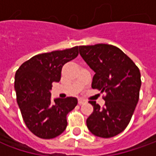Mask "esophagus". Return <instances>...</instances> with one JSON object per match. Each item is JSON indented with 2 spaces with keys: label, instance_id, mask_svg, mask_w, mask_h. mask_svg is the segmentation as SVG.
<instances>
[{
  "label": "esophagus",
  "instance_id": "34e87169",
  "mask_svg": "<svg viewBox=\"0 0 156 156\" xmlns=\"http://www.w3.org/2000/svg\"><path fill=\"white\" fill-rule=\"evenodd\" d=\"M85 102V101L83 99H79L78 100V103H79V105H81V104H83Z\"/></svg>",
  "mask_w": 156,
  "mask_h": 156
}]
</instances>
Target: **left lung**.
<instances>
[{"label": "left lung", "instance_id": "obj_1", "mask_svg": "<svg viewBox=\"0 0 156 156\" xmlns=\"http://www.w3.org/2000/svg\"><path fill=\"white\" fill-rule=\"evenodd\" d=\"M79 52L95 73L92 87L107 93L103 108L89 101L94 111L87 119V129L102 138L115 136L127 128L138 103L140 70L127 55L113 45L79 46Z\"/></svg>", "mask_w": 156, "mask_h": 156}]
</instances>
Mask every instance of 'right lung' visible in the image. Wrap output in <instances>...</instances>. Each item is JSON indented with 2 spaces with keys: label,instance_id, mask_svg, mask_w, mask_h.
I'll use <instances>...</instances> for the list:
<instances>
[{
  "label": "right lung",
  "instance_id": "obj_1",
  "mask_svg": "<svg viewBox=\"0 0 156 156\" xmlns=\"http://www.w3.org/2000/svg\"><path fill=\"white\" fill-rule=\"evenodd\" d=\"M78 47L34 55L22 63L15 76L17 103L23 121L42 139L60 135L67 128V115L78 103L75 97L51 101L52 83L59 82L62 69L78 55Z\"/></svg>",
  "mask_w": 156,
  "mask_h": 156
}]
</instances>
